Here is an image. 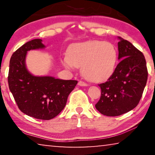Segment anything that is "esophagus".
I'll return each mask as SVG.
<instances>
[{
	"label": "esophagus",
	"mask_w": 155,
	"mask_h": 155,
	"mask_svg": "<svg viewBox=\"0 0 155 155\" xmlns=\"http://www.w3.org/2000/svg\"><path fill=\"white\" fill-rule=\"evenodd\" d=\"M78 85L79 86H81V87H87L88 85L87 84L85 83L84 82H82V81H80L79 82H78Z\"/></svg>",
	"instance_id": "esophagus-1"
}]
</instances>
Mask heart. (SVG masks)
<instances>
[{"label": "heart", "instance_id": "1", "mask_svg": "<svg viewBox=\"0 0 155 155\" xmlns=\"http://www.w3.org/2000/svg\"><path fill=\"white\" fill-rule=\"evenodd\" d=\"M117 51L110 42L93 40L74 44L63 58L67 68L82 67L88 80L101 82L107 80L115 70Z\"/></svg>", "mask_w": 155, "mask_h": 155}]
</instances>
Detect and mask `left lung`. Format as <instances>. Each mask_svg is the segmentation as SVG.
Returning <instances> with one entry per match:
<instances>
[{
  "mask_svg": "<svg viewBox=\"0 0 155 155\" xmlns=\"http://www.w3.org/2000/svg\"><path fill=\"white\" fill-rule=\"evenodd\" d=\"M118 60L108 81L99 84L101 97L95 107L103 115L117 116L136 107L147 80L145 56L130 42L118 37Z\"/></svg>",
  "mask_w": 155,
  "mask_h": 155,
  "instance_id": "obj_1",
  "label": "left lung"
}]
</instances>
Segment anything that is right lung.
Instances as JSON below:
<instances>
[{"label": "right lung", "mask_w": 155, "mask_h": 155, "mask_svg": "<svg viewBox=\"0 0 155 155\" xmlns=\"http://www.w3.org/2000/svg\"><path fill=\"white\" fill-rule=\"evenodd\" d=\"M45 48L41 39H35L25 43L12 55L8 85L21 111L37 119L50 120L64 109L68 97L78 81L36 76L29 71L26 65L27 52Z\"/></svg>", "instance_id": "right-lung-1"}]
</instances>
